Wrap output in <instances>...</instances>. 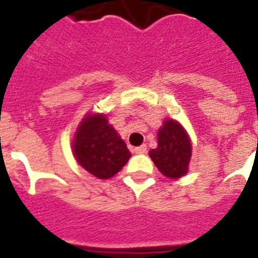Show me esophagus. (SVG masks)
I'll use <instances>...</instances> for the list:
<instances>
[{"mask_svg": "<svg viewBox=\"0 0 258 258\" xmlns=\"http://www.w3.org/2000/svg\"><path fill=\"white\" fill-rule=\"evenodd\" d=\"M134 152H135V154H146V152H147V147H146V146H140V147H136L135 150H134Z\"/></svg>", "mask_w": 258, "mask_h": 258, "instance_id": "34e87169", "label": "esophagus"}]
</instances>
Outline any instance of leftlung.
<instances>
[{"label": "left lung", "instance_id": "obj_1", "mask_svg": "<svg viewBox=\"0 0 258 258\" xmlns=\"http://www.w3.org/2000/svg\"><path fill=\"white\" fill-rule=\"evenodd\" d=\"M192 146L188 134L179 122L165 119L158 133V147L150 151V158L159 171L169 177L177 179L188 172Z\"/></svg>", "mask_w": 258, "mask_h": 258}]
</instances>
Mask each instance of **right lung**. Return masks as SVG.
I'll use <instances>...</instances> for the list:
<instances>
[{
    "instance_id": "1",
    "label": "right lung",
    "mask_w": 258,
    "mask_h": 258,
    "mask_svg": "<svg viewBox=\"0 0 258 258\" xmlns=\"http://www.w3.org/2000/svg\"><path fill=\"white\" fill-rule=\"evenodd\" d=\"M73 152L77 162L98 179L112 177L131 158L125 143L106 115H87L74 136Z\"/></svg>"
}]
</instances>
